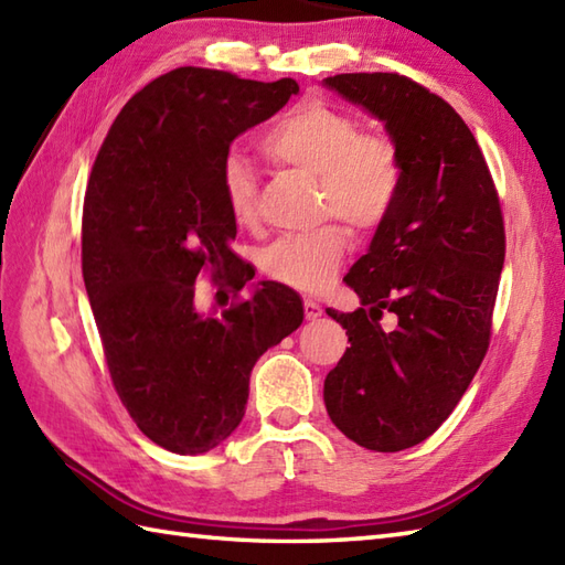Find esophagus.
<instances>
[{"label": "esophagus", "instance_id": "obj_1", "mask_svg": "<svg viewBox=\"0 0 565 565\" xmlns=\"http://www.w3.org/2000/svg\"><path fill=\"white\" fill-rule=\"evenodd\" d=\"M303 308H306V318L308 320H318L322 313H326V310H322V306L318 301H313V298H306Z\"/></svg>", "mask_w": 565, "mask_h": 565}]
</instances>
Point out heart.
Instances as JSON below:
<instances>
[{
  "label": "heart",
  "mask_w": 565,
  "mask_h": 565,
  "mask_svg": "<svg viewBox=\"0 0 565 565\" xmlns=\"http://www.w3.org/2000/svg\"><path fill=\"white\" fill-rule=\"evenodd\" d=\"M274 162L320 179L322 211L338 215L359 233L383 223L401 186V164L388 140L362 136L350 114L322 102H303L286 111L262 138ZM225 203L237 225L257 215V182L245 158L227 154L223 162ZM347 252L338 225L310 235L284 237L262 257L271 281L296 291L316 294L334 279Z\"/></svg>",
  "instance_id": "1"
}]
</instances>
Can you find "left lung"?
Instances as JSON below:
<instances>
[{"label": "left lung", "instance_id": "obj_1", "mask_svg": "<svg viewBox=\"0 0 565 565\" xmlns=\"http://www.w3.org/2000/svg\"><path fill=\"white\" fill-rule=\"evenodd\" d=\"M322 84L383 124L401 164L393 209L344 276L364 308H328L352 347L322 395L359 447L403 451L451 415L486 356L505 264L500 201L473 134L437 94L393 72Z\"/></svg>", "mask_w": 565, "mask_h": 565}]
</instances>
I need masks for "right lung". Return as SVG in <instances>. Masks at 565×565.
<instances>
[{"instance_id": "right-lung-1", "label": "right lung", "mask_w": 565, "mask_h": 565, "mask_svg": "<svg viewBox=\"0 0 565 565\" xmlns=\"http://www.w3.org/2000/svg\"><path fill=\"white\" fill-rule=\"evenodd\" d=\"M291 77L239 79L177 67L130 99L94 162L82 213V274L106 364L126 411L162 449L196 456L243 423L249 371L303 322L289 286L252 284L215 316L196 306V276L255 269L233 252L223 162L233 140L284 109Z\"/></svg>"}]
</instances>
